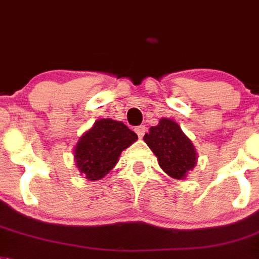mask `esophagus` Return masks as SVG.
<instances>
[{"label":"esophagus","instance_id":"1","mask_svg":"<svg viewBox=\"0 0 259 259\" xmlns=\"http://www.w3.org/2000/svg\"><path fill=\"white\" fill-rule=\"evenodd\" d=\"M136 133H137V136L140 137V138H142L143 136H145V132H146V127H145V126L143 125H141V126H137L136 129Z\"/></svg>","mask_w":259,"mask_h":259}]
</instances>
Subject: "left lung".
<instances>
[{
    "mask_svg": "<svg viewBox=\"0 0 259 259\" xmlns=\"http://www.w3.org/2000/svg\"><path fill=\"white\" fill-rule=\"evenodd\" d=\"M143 141L156 155L162 170L174 179H186L188 171L196 166V150L172 119L160 118L158 125L150 127Z\"/></svg>",
    "mask_w": 259,
    "mask_h": 259,
    "instance_id": "left-lung-1",
    "label": "left lung"
}]
</instances>
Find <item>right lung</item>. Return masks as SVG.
<instances>
[{
    "label": "right lung",
    "instance_id": "1",
    "mask_svg": "<svg viewBox=\"0 0 259 259\" xmlns=\"http://www.w3.org/2000/svg\"><path fill=\"white\" fill-rule=\"evenodd\" d=\"M137 140V134L121 121L97 119L76 143V167L88 180L101 179L116 166L123 150Z\"/></svg>",
    "mask_w": 259,
    "mask_h": 259
}]
</instances>
